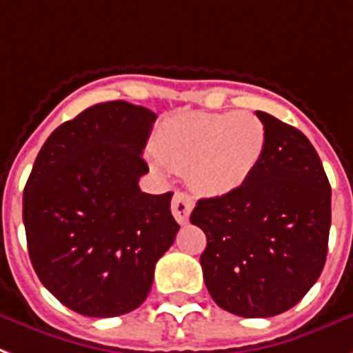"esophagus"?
I'll list each match as a JSON object with an SVG mask.
<instances>
[{
	"mask_svg": "<svg viewBox=\"0 0 353 353\" xmlns=\"http://www.w3.org/2000/svg\"><path fill=\"white\" fill-rule=\"evenodd\" d=\"M194 209V200L185 192H176L172 200V214L179 224H187L190 211Z\"/></svg>",
	"mask_w": 353,
	"mask_h": 353,
	"instance_id": "34e87169",
	"label": "esophagus"
}]
</instances>
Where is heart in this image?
I'll return each instance as SVG.
<instances>
[{"instance_id": "obj_1", "label": "heart", "mask_w": 353, "mask_h": 353, "mask_svg": "<svg viewBox=\"0 0 353 353\" xmlns=\"http://www.w3.org/2000/svg\"><path fill=\"white\" fill-rule=\"evenodd\" d=\"M265 146V123L252 112H185L159 131L155 165L187 172L196 190L220 196L248 181Z\"/></svg>"}]
</instances>
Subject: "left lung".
I'll return each mask as SVG.
<instances>
[{"label": "left lung", "mask_w": 353, "mask_h": 353, "mask_svg": "<svg viewBox=\"0 0 353 353\" xmlns=\"http://www.w3.org/2000/svg\"><path fill=\"white\" fill-rule=\"evenodd\" d=\"M255 114L266 129L259 166L233 192L201 198L190 222L207 236L200 263L216 305L265 319L294 307L322 274L332 187L300 129Z\"/></svg>", "instance_id": "obj_1"}]
</instances>
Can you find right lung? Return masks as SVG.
<instances>
[{
    "label": "right lung",
    "mask_w": 353,
    "mask_h": 353,
    "mask_svg": "<svg viewBox=\"0 0 353 353\" xmlns=\"http://www.w3.org/2000/svg\"><path fill=\"white\" fill-rule=\"evenodd\" d=\"M155 112L117 99L59 125L23 188L29 259L46 289L75 313L107 319L148 298L179 230L172 192L146 194L142 152Z\"/></svg>",
    "instance_id": "1"
}]
</instances>
